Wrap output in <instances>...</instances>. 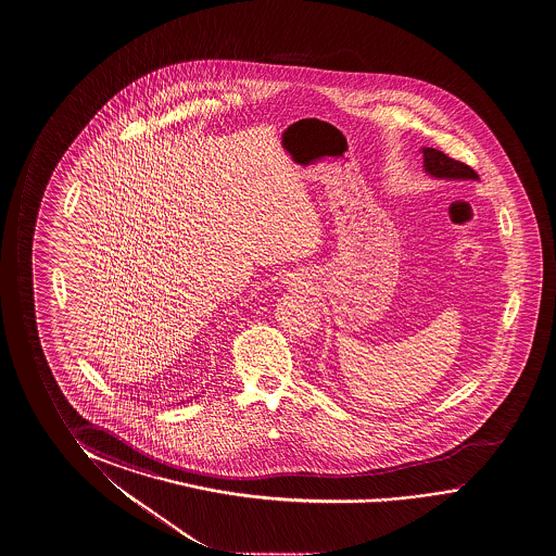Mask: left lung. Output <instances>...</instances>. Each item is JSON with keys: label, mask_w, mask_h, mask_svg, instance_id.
<instances>
[{"label": "left lung", "mask_w": 556, "mask_h": 556, "mask_svg": "<svg viewBox=\"0 0 556 556\" xmlns=\"http://www.w3.org/2000/svg\"><path fill=\"white\" fill-rule=\"evenodd\" d=\"M424 157V173L435 180H480L470 166L447 157L443 151L433 148L420 150Z\"/></svg>", "instance_id": "obj_1"}]
</instances>
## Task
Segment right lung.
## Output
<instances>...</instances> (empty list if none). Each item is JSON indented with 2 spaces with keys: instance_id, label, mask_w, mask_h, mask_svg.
<instances>
[{
  "instance_id": "1",
  "label": "right lung",
  "mask_w": 556,
  "mask_h": 556,
  "mask_svg": "<svg viewBox=\"0 0 556 556\" xmlns=\"http://www.w3.org/2000/svg\"><path fill=\"white\" fill-rule=\"evenodd\" d=\"M180 403H184V401H180Z\"/></svg>"
}]
</instances>
